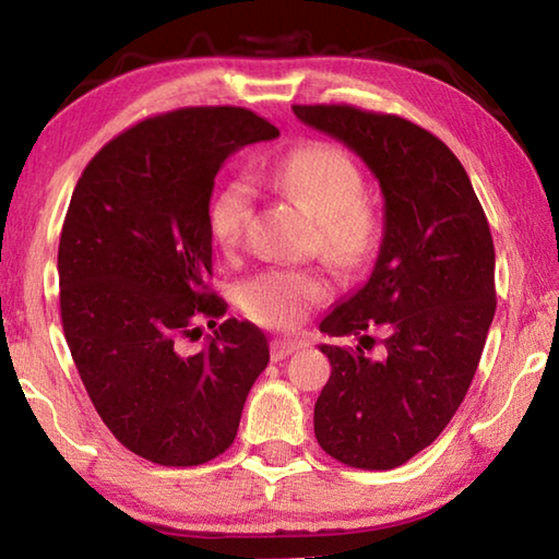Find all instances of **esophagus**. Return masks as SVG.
<instances>
[{"label": "esophagus", "mask_w": 559, "mask_h": 559, "mask_svg": "<svg viewBox=\"0 0 559 559\" xmlns=\"http://www.w3.org/2000/svg\"><path fill=\"white\" fill-rule=\"evenodd\" d=\"M306 345H308L306 340H273V343H271V357L278 362V359L288 357L293 353H298V349H302Z\"/></svg>", "instance_id": "34e87169"}]
</instances>
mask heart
Instances as JSON below:
<instances>
[{
	"label": "heart",
	"mask_w": 559,
	"mask_h": 559,
	"mask_svg": "<svg viewBox=\"0 0 559 559\" xmlns=\"http://www.w3.org/2000/svg\"><path fill=\"white\" fill-rule=\"evenodd\" d=\"M269 182L316 214V246L337 269H362L382 243V219L362 194L365 179L343 150L308 140L269 169ZM253 210V185L231 177L210 204V234L222 251L239 249ZM333 286L323 271L269 269L241 286V306L253 323L271 330L298 328L330 298Z\"/></svg>",
	"instance_id": "b5f03b06"
}]
</instances>
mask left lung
Returning a JSON list of instances; mask_svg holds the SVG:
<instances>
[{
  "mask_svg": "<svg viewBox=\"0 0 559 559\" xmlns=\"http://www.w3.org/2000/svg\"><path fill=\"white\" fill-rule=\"evenodd\" d=\"M306 126L365 159L384 194L370 281L320 330L333 372L316 402V439L340 463L390 471L447 429L466 396L496 316V249L466 169L429 130L345 103L293 106ZM382 329L381 355L364 353Z\"/></svg>",
  "mask_w": 559,
  "mask_h": 559,
  "instance_id": "8db88e82",
  "label": "left lung"
}]
</instances>
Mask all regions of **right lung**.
Wrapping results in <instances>:
<instances>
[{
	"label": "right lung",
	"instance_id": "right-lung-1",
	"mask_svg": "<svg viewBox=\"0 0 559 559\" xmlns=\"http://www.w3.org/2000/svg\"><path fill=\"white\" fill-rule=\"evenodd\" d=\"M276 135L246 108H179L122 130L73 189L59 241L66 343L112 437L159 466L229 449L269 365L266 335L224 318L210 288L206 216L224 159ZM202 317L215 337L189 354Z\"/></svg>",
	"mask_w": 559,
	"mask_h": 559
}]
</instances>
